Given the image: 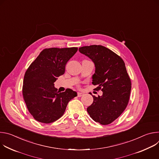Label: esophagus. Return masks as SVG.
Listing matches in <instances>:
<instances>
[{
	"label": "esophagus",
	"instance_id": "obj_1",
	"mask_svg": "<svg viewBox=\"0 0 159 159\" xmlns=\"http://www.w3.org/2000/svg\"><path fill=\"white\" fill-rule=\"evenodd\" d=\"M83 95H84V94L82 93H77V96H78V97H81V96H82Z\"/></svg>",
	"mask_w": 159,
	"mask_h": 159
}]
</instances>
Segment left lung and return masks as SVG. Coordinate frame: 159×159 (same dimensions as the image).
Returning a JSON list of instances; mask_svg holds the SVG:
<instances>
[{"label": "left lung", "instance_id": "1", "mask_svg": "<svg viewBox=\"0 0 159 159\" xmlns=\"http://www.w3.org/2000/svg\"><path fill=\"white\" fill-rule=\"evenodd\" d=\"M79 52L91 59L96 70L93 84L102 96H93L94 101L87 111L96 122L107 125L116 120L126 109L129 99L131 82L123 60L101 45L79 48Z\"/></svg>", "mask_w": 159, "mask_h": 159}]
</instances>
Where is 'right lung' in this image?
I'll return each mask as SVG.
<instances>
[{"label":"right lung","mask_w":159,"mask_h":159,"mask_svg":"<svg viewBox=\"0 0 159 159\" xmlns=\"http://www.w3.org/2000/svg\"><path fill=\"white\" fill-rule=\"evenodd\" d=\"M78 48L44 49L27 69L22 95L30 114L38 121L53 123L64 114L69 102L77 96L70 89L60 93L54 87L57 77L64 74L65 65Z\"/></svg>","instance_id":"obj_1"}]
</instances>
